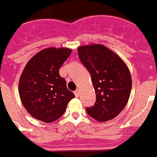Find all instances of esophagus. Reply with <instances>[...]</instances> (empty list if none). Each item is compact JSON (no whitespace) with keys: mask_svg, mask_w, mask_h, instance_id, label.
Here are the masks:
<instances>
[{"mask_svg":"<svg viewBox=\"0 0 157 157\" xmlns=\"http://www.w3.org/2000/svg\"><path fill=\"white\" fill-rule=\"evenodd\" d=\"M74 94H75L77 97H78V96L79 95V90H76L74 91Z\"/></svg>","mask_w":157,"mask_h":157,"instance_id":"esophagus-1","label":"esophagus"}]
</instances>
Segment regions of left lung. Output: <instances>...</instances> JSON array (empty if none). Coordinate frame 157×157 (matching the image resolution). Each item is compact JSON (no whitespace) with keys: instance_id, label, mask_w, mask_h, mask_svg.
<instances>
[{"instance_id":"obj_1","label":"left lung","mask_w":157,"mask_h":157,"mask_svg":"<svg viewBox=\"0 0 157 157\" xmlns=\"http://www.w3.org/2000/svg\"><path fill=\"white\" fill-rule=\"evenodd\" d=\"M79 59L91 75L96 94L94 105L86 108L99 122L116 117L126 106L132 89V78L122 59L105 45L92 44L78 48Z\"/></svg>"}]
</instances>
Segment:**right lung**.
I'll return each mask as SVG.
<instances>
[{
    "instance_id": "right-lung-1",
    "label": "right lung",
    "mask_w": 157,
    "mask_h": 157,
    "mask_svg": "<svg viewBox=\"0 0 157 157\" xmlns=\"http://www.w3.org/2000/svg\"><path fill=\"white\" fill-rule=\"evenodd\" d=\"M71 52L68 48L44 49L26 64L20 77L18 92L24 108L34 118L54 122L63 116L68 102L75 97L59 74Z\"/></svg>"
}]
</instances>
